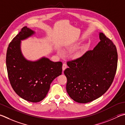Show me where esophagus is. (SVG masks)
Returning <instances> with one entry per match:
<instances>
[{"instance_id":"1","label":"esophagus","mask_w":125,"mask_h":125,"mask_svg":"<svg viewBox=\"0 0 125 125\" xmlns=\"http://www.w3.org/2000/svg\"><path fill=\"white\" fill-rule=\"evenodd\" d=\"M67 68V64L65 63H63L62 65V69L63 70H64L65 69Z\"/></svg>"}]
</instances>
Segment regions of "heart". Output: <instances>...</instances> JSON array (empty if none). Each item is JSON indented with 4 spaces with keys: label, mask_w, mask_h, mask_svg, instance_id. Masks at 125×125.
<instances>
[{
    "label": "heart",
    "mask_w": 125,
    "mask_h": 125,
    "mask_svg": "<svg viewBox=\"0 0 125 125\" xmlns=\"http://www.w3.org/2000/svg\"><path fill=\"white\" fill-rule=\"evenodd\" d=\"M58 53L60 54V55H61L62 54V51L61 50H58ZM82 55V53H81V52L80 51H76V52H75L73 53L72 55H71V57H72L73 58H78L79 57H80Z\"/></svg>",
    "instance_id": "heart-1"
}]
</instances>
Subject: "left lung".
<instances>
[{"label":"left lung","mask_w":125,"mask_h":125,"mask_svg":"<svg viewBox=\"0 0 125 125\" xmlns=\"http://www.w3.org/2000/svg\"><path fill=\"white\" fill-rule=\"evenodd\" d=\"M93 50L67 62L64 71L67 79L66 90L70 98L86 103L102 96L114 80L117 65L116 47L103 33Z\"/></svg>","instance_id":"left-lung-1"}]
</instances>
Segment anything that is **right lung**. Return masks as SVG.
I'll use <instances>...</instances> for the list:
<instances>
[{
    "instance_id": "add662e5",
    "label": "right lung",
    "mask_w": 125,
    "mask_h": 125,
    "mask_svg": "<svg viewBox=\"0 0 125 125\" xmlns=\"http://www.w3.org/2000/svg\"><path fill=\"white\" fill-rule=\"evenodd\" d=\"M35 34L27 27L9 44L6 64L10 84L15 92L24 100L39 102L44 99L52 81L62 72V63L54 62L46 57L36 61L26 60L21 50V40Z\"/></svg>"
}]
</instances>
